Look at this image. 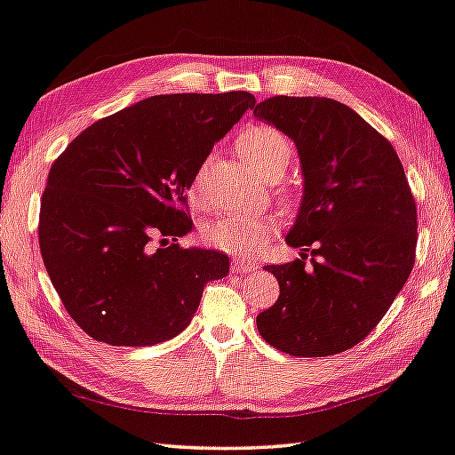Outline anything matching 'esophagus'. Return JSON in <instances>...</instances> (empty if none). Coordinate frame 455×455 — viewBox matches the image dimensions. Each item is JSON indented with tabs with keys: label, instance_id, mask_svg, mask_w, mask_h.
<instances>
[{
	"label": "esophagus",
	"instance_id": "34e87169",
	"mask_svg": "<svg viewBox=\"0 0 455 455\" xmlns=\"http://www.w3.org/2000/svg\"><path fill=\"white\" fill-rule=\"evenodd\" d=\"M230 270H233L235 274H251L256 270V266L252 262H246V260H233Z\"/></svg>",
	"mask_w": 455,
	"mask_h": 455
}]
</instances>
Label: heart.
Instances as JSON below:
<instances>
[{"mask_svg":"<svg viewBox=\"0 0 455 455\" xmlns=\"http://www.w3.org/2000/svg\"><path fill=\"white\" fill-rule=\"evenodd\" d=\"M238 149L243 157L268 180H280L291 162V146L288 138L266 124L248 126L238 138ZM204 173L207 164H203L193 175L189 185V197L193 203L204 201ZM272 220L258 217L230 215L209 222L203 230L204 243L230 254H252L272 235Z\"/></svg>","mask_w":455,"mask_h":455,"instance_id":"heart-1","label":"heart"}]
</instances>
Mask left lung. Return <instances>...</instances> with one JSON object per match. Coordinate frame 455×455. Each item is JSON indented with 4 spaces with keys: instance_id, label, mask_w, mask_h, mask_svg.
<instances>
[{
    "instance_id": "left-lung-1",
    "label": "left lung",
    "mask_w": 455,
    "mask_h": 455,
    "mask_svg": "<svg viewBox=\"0 0 455 455\" xmlns=\"http://www.w3.org/2000/svg\"><path fill=\"white\" fill-rule=\"evenodd\" d=\"M254 118L293 140L304 175L286 236L304 252L266 266L280 298L256 327L291 357L343 353L377 327L412 272L418 222L404 167L385 136L331 98L272 96Z\"/></svg>"
}]
</instances>
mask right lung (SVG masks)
I'll list each match as a JSON object with an SVG mask.
<instances>
[{"label":"right lung","mask_w":455,"mask_h":455,"mask_svg":"<svg viewBox=\"0 0 455 455\" xmlns=\"http://www.w3.org/2000/svg\"><path fill=\"white\" fill-rule=\"evenodd\" d=\"M251 92L159 94L94 122L51 165L39 246L62 306L96 341L148 347L191 323L228 256L181 248L187 189Z\"/></svg>","instance_id":"obj_1"}]
</instances>
